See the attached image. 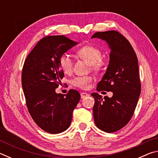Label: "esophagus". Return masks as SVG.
<instances>
[{
	"mask_svg": "<svg viewBox=\"0 0 158 158\" xmlns=\"http://www.w3.org/2000/svg\"><path fill=\"white\" fill-rule=\"evenodd\" d=\"M87 96H89V94H88V93H84V92H83V93H81V98L82 99L85 98V97H87Z\"/></svg>",
	"mask_w": 158,
	"mask_h": 158,
	"instance_id": "esophagus-1",
	"label": "esophagus"
}]
</instances>
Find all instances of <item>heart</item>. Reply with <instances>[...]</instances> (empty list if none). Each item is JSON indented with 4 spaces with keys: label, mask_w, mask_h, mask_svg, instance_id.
<instances>
[{
    "label": "heart",
    "mask_w": 158,
    "mask_h": 158,
    "mask_svg": "<svg viewBox=\"0 0 158 158\" xmlns=\"http://www.w3.org/2000/svg\"><path fill=\"white\" fill-rule=\"evenodd\" d=\"M77 55L91 64L93 68L95 70H98L102 65V62L100 60L102 53L98 47L90 45L84 46L77 51ZM59 63L60 68L64 73L69 74L72 73L73 68V60L70 56L68 54L62 55L60 58ZM92 79L93 78L90 76L76 77L71 80V84L79 89H85Z\"/></svg>",
    "instance_id": "obj_1"
}]
</instances>
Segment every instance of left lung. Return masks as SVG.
Segmentation results:
<instances>
[{
  "label": "left lung",
  "mask_w": 158,
  "mask_h": 158,
  "mask_svg": "<svg viewBox=\"0 0 158 158\" xmlns=\"http://www.w3.org/2000/svg\"><path fill=\"white\" fill-rule=\"evenodd\" d=\"M91 38L105 41L110 49L109 65L97 90L113 93L111 98H104L91 94L95 123L104 132H114L128 123L137 105L141 93L137 57L129 41L116 31L97 32Z\"/></svg>",
  "instance_id": "left-lung-1"
}]
</instances>
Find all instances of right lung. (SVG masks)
<instances>
[{
    "instance_id": "1",
    "label": "right lung",
    "mask_w": 158,
    "mask_h": 158,
    "mask_svg": "<svg viewBox=\"0 0 158 158\" xmlns=\"http://www.w3.org/2000/svg\"><path fill=\"white\" fill-rule=\"evenodd\" d=\"M77 44L64 35L47 36L37 42L23 65L21 82L26 105L34 121L47 132L68 129L81 98L75 90L64 95L56 93L64 75L60 58Z\"/></svg>"
}]
</instances>
